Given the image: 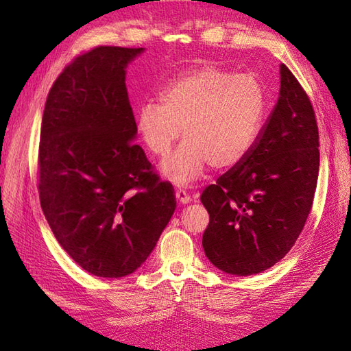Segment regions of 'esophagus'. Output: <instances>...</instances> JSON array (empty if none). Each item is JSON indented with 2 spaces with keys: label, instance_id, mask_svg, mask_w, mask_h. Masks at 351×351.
Listing matches in <instances>:
<instances>
[{
  "label": "esophagus",
  "instance_id": "esophagus-1",
  "mask_svg": "<svg viewBox=\"0 0 351 351\" xmlns=\"http://www.w3.org/2000/svg\"><path fill=\"white\" fill-rule=\"evenodd\" d=\"M176 200H178V202H180L181 205H187V204L191 202L193 197L189 195V191L178 190V191H176Z\"/></svg>",
  "mask_w": 351,
  "mask_h": 351
}]
</instances>
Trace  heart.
I'll use <instances>...</instances> for the list:
<instances>
[{"instance_id":"1","label":"heart","mask_w":351,"mask_h":351,"mask_svg":"<svg viewBox=\"0 0 351 351\" xmlns=\"http://www.w3.org/2000/svg\"><path fill=\"white\" fill-rule=\"evenodd\" d=\"M158 102L137 108L136 128L149 152L164 156L176 140L184 143L161 164V173L178 185L214 170L238 166L255 146L264 122L263 84L249 73L204 66L171 81Z\"/></svg>"}]
</instances>
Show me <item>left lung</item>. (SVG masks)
<instances>
[{
	"mask_svg": "<svg viewBox=\"0 0 351 351\" xmlns=\"http://www.w3.org/2000/svg\"><path fill=\"white\" fill-rule=\"evenodd\" d=\"M318 147L308 95L280 64L279 98L255 146L200 197L210 214L202 245L213 265L228 274L250 276L287 255L314 202Z\"/></svg>",
	"mask_w": 351,
	"mask_h": 351,
	"instance_id": "obj_1",
	"label": "left lung"
}]
</instances>
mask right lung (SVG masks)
I'll list each match as a JSON object with an SVG mask.
<instances>
[{
  "label": "right lung",
  "instance_id": "right-lung-1",
  "mask_svg": "<svg viewBox=\"0 0 351 351\" xmlns=\"http://www.w3.org/2000/svg\"><path fill=\"white\" fill-rule=\"evenodd\" d=\"M145 48L98 47L52 84L39 146V196L64 252L90 274L123 278L145 263L175 213L170 182L138 145L126 68Z\"/></svg>",
  "mask_w": 351,
  "mask_h": 351
}]
</instances>
